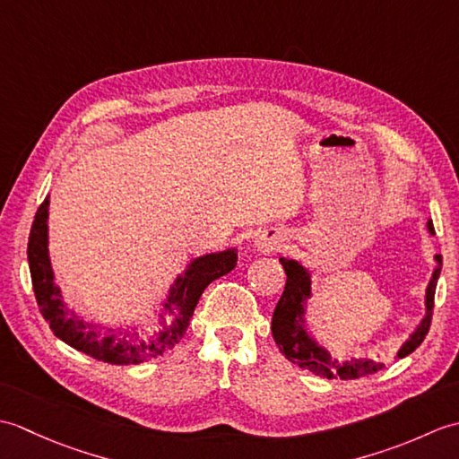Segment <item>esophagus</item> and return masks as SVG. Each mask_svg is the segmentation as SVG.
Here are the masks:
<instances>
[{
	"instance_id": "1",
	"label": "esophagus",
	"mask_w": 459,
	"mask_h": 459,
	"mask_svg": "<svg viewBox=\"0 0 459 459\" xmlns=\"http://www.w3.org/2000/svg\"><path fill=\"white\" fill-rule=\"evenodd\" d=\"M286 235L284 232L280 230H272V232H266V235H262L256 238V248L260 252H276V250H281L286 247Z\"/></svg>"
}]
</instances>
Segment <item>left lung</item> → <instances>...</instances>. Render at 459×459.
Returning <instances> with one entry per match:
<instances>
[{
  "mask_svg": "<svg viewBox=\"0 0 459 459\" xmlns=\"http://www.w3.org/2000/svg\"><path fill=\"white\" fill-rule=\"evenodd\" d=\"M428 230L434 235L432 221L428 222ZM280 262L281 266H284L288 278H286L284 294H281V298L278 299L274 316H272V335H274V341L280 347L281 355H286L288 360L298 363L301 368L311 370L314 375L325 377V378L339 377L343 380H351L365 375H373L377 370L383 368V363H377V360H370V359H351V360H343V363H337L335 359H331V355L325 349H321L316 341L307 335V331L301 324H304V304L311 294L309 274L307 270L301 264H298L296 260L280 258ZM436 262L437 266L426 290V317L422 319V324L416 327L411 339L404 341L403 347L398 349L396 359L411 355L412 351L426 339L428 331H430L436 284L442 270L440 255H436Z\"/></svg>",
  "mask_w": 459,
  "mask_h": 459,
  "instance_id": "obj_1",
  "label": "left lung"
}]
</instances>
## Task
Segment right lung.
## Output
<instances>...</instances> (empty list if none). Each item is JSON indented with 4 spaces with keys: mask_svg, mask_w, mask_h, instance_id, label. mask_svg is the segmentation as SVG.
I'll list each match as a JSON object with an SVG mask.
<instances>
[{
    "mask_svg": "<svg viewBox=\"0 0 459 459\" xmlns=\"http://www.w3.org/2000/svg\"><path fill=\"white\" fill-rule=\"evenodd\" d=\"M47 219H48V197L41 203L35 212V221L29 235L27 258L31 270V281L39 311L45 317L53 333L63 339L66 345L82 351L92 359L110 365H138L150 360L179 343L187 331L189 319L193 316L197 301L212 280H217L237 266V252L224 250L217 255H207L193 260L185 274L178 276L169 290V298L165 301V309H178V316L171 325L165 327L160 335L140 339V335H128L122 329H104L100 325L86 324L76 317L71 309L63 304L61 290L53 280L51 260L47 250Z\"/></svg>",
    "mask_w": 459,
    "mask_h": 459,
    "instance_id": "add662e5",
    "label": "right lung"
}]
</instances>
